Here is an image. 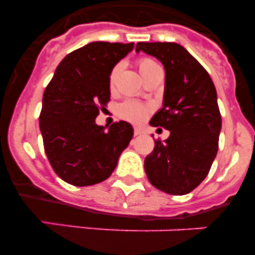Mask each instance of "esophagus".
I'll use <instances>...</instances> for the list:
<instances>
[{
    "label": "esophagus",
    "instance_id": "obj_1",
    "mask_svg": "<svg viewBox=\"0 0 255 255\" xmlns=\"http://www.w3.org/2000/svg\"><path fill=\"white\" fill-rule=\"evenodd\" d=\"M144 132L143 129H140V128H135L134 129V135L135 136H138V135H141Z\"/></svg>",
    "mask_w": 255,
    "mask_h": 255
}]
</instances>
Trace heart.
I'll return each mask as SVG.
<instances>
[{
	"mask_svg": "<svg viewBox=\"0 0 255 255\" xmlns=\"http://www.w3.org/2000/svg\"><path fill=\"white\" fill-rule=\"evenodd\" d=\"M138 67L139 71H140L141 76H145L148 73H150L153 69L155 67H159L158 65L155 64L154 61L150 60V58H141L138 61ZM121 64H117L116 66L112 69L111 74H110V85L114 87L115 80L117 78V74L120 71ZM119 117L124 119L126 121H130V123H141V121L147 117L148 112H149V107L145 105H141V103L136 102V101H125L121 105L117 106L116 110Z\"/></svg>",
	"mask_w": 255,
	"mask_h": 255,
	"instance_id": "heart-1",
	"label": "heart"
}]
</instances>
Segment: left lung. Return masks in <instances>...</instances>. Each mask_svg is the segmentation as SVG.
Segmentation results:
<instances>
[{"instance_id":"obj_1","label":"left lung","mask_w":255,"mask_h":255,"mask_svg":"<svg viewBox=\"0 0 255 255\" xmlns=\"http://www.w3.org/2000/svg\"><path fill=\"white\" fill-rule=\"evenodd\" d=\"M135 51L157 58L166 73L162 108L149 124L168 130L170 136L155 141L144 170L158 190L188 194L206 179L218 150L221 114L215 84L180 44L139 42Z\"/></svg>"}]
</instances>
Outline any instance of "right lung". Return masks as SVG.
Returning <instances> with one entry per match:
<instances>
[{
  "label": "right lung",
  "instance_id": "1",
  "mask_svg": "<svg viewBox=\"0 0 255 255\" xmlns=\"http://www.w3.org/2000/svg\"><path fill=\"white\" fill-rule=\"evenodd\" d=\"M134 43L92 42L71 52L56 69L42 101L39 128L44 150L58 177L75 186L105 181L129 145L134 129L114 123L97 125L110 101V74Z\"/></svg>",
  "mask_w": 255,
  "mask_h": 255
}]
</instances>
